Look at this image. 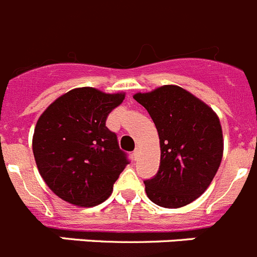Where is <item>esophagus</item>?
<instances>
[{"label": "esophagus", "mask_w": 257, "mask_h": 257, "mask_svg": "<svg viewBox=\"0 0 257 257\" xmlns=\"http://www.w3.org/2000/svg\"><path fill=\"white\" fill-rule=\"evenodd\" d=\"M138 154H140V150H138V149H136V150L133 151V153H132V156H133V159H135V160H137V158H138Z\"/></svg>", "instance_id": "esophagus-1"}]
</instances>
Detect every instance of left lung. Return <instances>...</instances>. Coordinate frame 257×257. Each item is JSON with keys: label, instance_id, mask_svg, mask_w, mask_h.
I'll list each match as a JSON object with an SVG mask.
<instances>
[{"label": "left lung", "instance_id": "8db88e82", "mask_svg": "<svg viewBox=\"0 0 257 257\" xmlns=\"http://www.w3.org/2000/svg\"><path fill=\"white\" fill-rule=\"evenodd\" d=\"M150 113L160 142V166L145 181L151 202L180 208L208 189L224 154L221 122L207 103L177 85L133 95Z\"/></svg>", "mask_w": 257, "mask_h": 257}]
</instances>
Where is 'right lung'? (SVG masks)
Here are the masks:
<instances>
[{
	"label": "right lung",
	"mask_w": 257,
	"mask_h": 257,
	"mask_svg": "<svg viewBox=\"0 0 257 257\" xmlns=\"http://www.w3.org/2000/svg\"><path fill=\"white\" fill-rule=\"evenodd\" d=\"M124 98L125 93L75 88L49 104L37 120L32 138L36 166L64 202L94 207L112 193L128 160L106 119Z\"/></svg>",
	"instance_id": "1"
}]
</instances>
